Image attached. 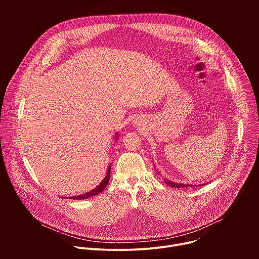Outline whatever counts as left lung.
I'll use <instances>...</instances> for the list:
<instances>
[{
    "instance_id": "8db88e82",
    "label": "left lung",
    "mask_w": 259,
    "mask_h": 259,
    "mask_svg": "<svg viewBox=\"0 0 259 259\" xmlns=\"http://www.w3.org/2000/svg\"><path fill=\"white\" fill-rule=\"evenodd\" d=\"M165 183L169 187L172 188H189V187H199V186H192V184H181V183H177V182H173L170 181L168 179H165Z\"/></svg>"
}]
</instances>
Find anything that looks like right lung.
<instances>
[{
  "label": "right lung",
  "instance_id": "1",
  "mask_svg": "<svg viewBox=\"0 0 259 259\" xmlns=\"http://www.w3.org/2000/svg\"><path fill=\"white\" fill-rule=\"evenodd\" d=\"M109 175H110V166L108 167V170H107V174L105 176V178L102 180V182L99 184V186L97 188H95L94 190L88 192V193H85L83 195H80V196H77V197H70V198H67V199H72V200H84V199H88L90 197H93V196H96L98 194H100L104 189L105 187L107 186L108 183V180H109Z\"/></svg>",
  "mask_w": 259,
  "mask_h": 259
}]
</instances>
